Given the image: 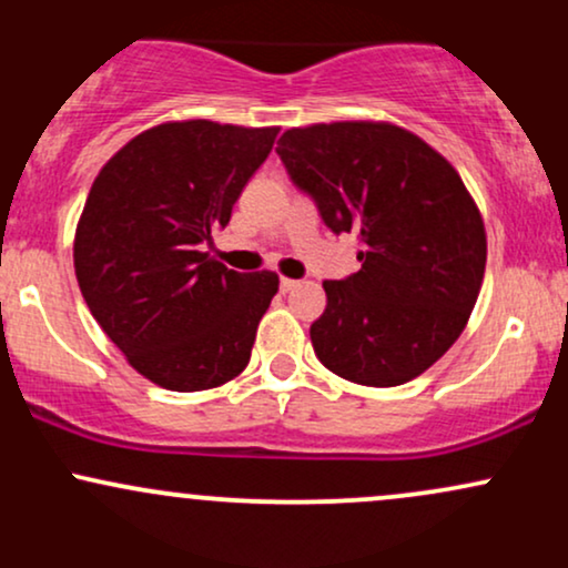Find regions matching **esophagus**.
<instances>
[{
    "instance_id": "34e87169",
    "label": "esophagus",
    "mask_w": 568,
    "mask_h": 568,
    "mask_svg": "<svg viewBox=\"0 0 568 568\" xmlns=\"http://www.w3.org/2000/svg\"><path fill=\"white\" fill-rule=\"evenodd\" d=\"M296 280H288V277H283V280H280V291H283V293H288V291H293V288H296Z\"/></svg>"
}]
</instances>
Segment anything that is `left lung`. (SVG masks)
<instances>
[{
  "mask_svg": "<svg viewBox=\"0 0 568 568\" xmlns=\"http://www.w3.org/2000/svg\"><path fill=\"white\" fill-rule=\"evenodd\" d=\"M277 154L323 224L361 240V270L323 283L315 355L366 387L410 382L459 338L484 283V221L459 173L384 122L285 130Z\"/></svg>",
  "mask_w": 568,
  "mask_h": 568,
  "instance_id": "8db88e82",
  "label": "left lung"
}]
</instances>
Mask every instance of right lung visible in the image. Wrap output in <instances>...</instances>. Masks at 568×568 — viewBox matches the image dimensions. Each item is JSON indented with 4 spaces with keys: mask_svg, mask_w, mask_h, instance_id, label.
<instances>
[{
    "mask_svg": "<svg viewBox=\"0 0 568 568\" xmlns=\"http://www.w3.org/2000/svg\"><path fill=\"white\" fill-rule=\"evenodd\" d=\"M277 133L168 122L125 143L93 181L74 240L77 283L130 366L160 387L200 393L251 361L277 275H240L202 245L230 224Z\"/></svg>",
    "mask_w": 568,
    "mask_h": 568,
    "instance_id": "right-lung-1",
    "label": "right lung"
}]
</instances>
